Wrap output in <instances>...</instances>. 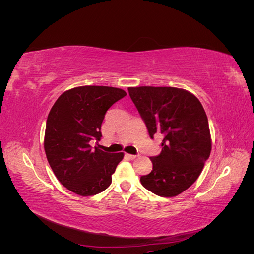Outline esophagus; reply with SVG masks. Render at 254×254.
Segmentation results:
<instances>
[{
	"label": "esophagus",
	"instance_id": "obj_1",
	"mask_svg": "<svg viewBox=\"0 0 254 254\" xmlns=\"http://www.w3.org/2000/svg\"><path fill=\"white\" fill-rule=\"evenodd\" d=\"M126 156H127L129 159H131V160H133V159H135V158L139 157V155H129V153H127Z\"/></svg>",
	"mask_w": 254,
	"mask_h": 254
}]
</instances>
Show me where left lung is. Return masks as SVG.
Segmentation results:
<instances>
[{"label": "left lung", "mask_w": 254, "mask_h": 254, "mask_svg": "<svg viewBox=\"0 0 254 254\" xmlns=\"http://www.w3.org/2000/svg\"><path fill=\"white\" fill-rule=\"evenodd\" d=\"M149 136L162 134V150L142 186L161 197L181 194L201 174L211 153L209 122L199 99L173 87L128 88Z\"/></svg>", "instance_id": "obj_1"}]
</instances>
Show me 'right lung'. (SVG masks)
Returning <instances> with one entry per match:
<instances>
[{
	"label": "right lung",
	"mask_w": 254,
	"mask_h": 254,
	"mask_svg": "<svg viewBox=\"0 0 254 254\" xmlns=\"http://www.w3.org/2000/svg\"><path fill=\"white\" fill-rule=\"evenodd\" d=\"M126 96L122 89L83 86L65 91L49 113L44 149L50 166L64 187L80 196L96 195L111 184L124 153L92 148L110 107Z\"/></svg>",
	"instance_id": "1"
}]
</instances>
